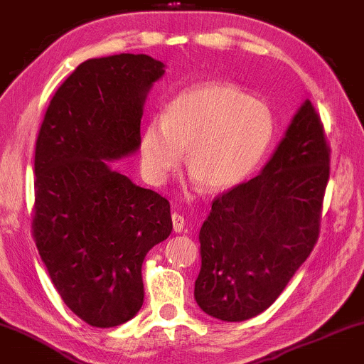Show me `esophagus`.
I'll list each match as a JSON object with an SVG mask.
<instances>
[{
  "label": "esophagus",
  "mask_w": 364,
  "mask_h": 364,
  "mask_svg": "<svg viewBox=\"0 0 364 364\" xmlns=\"http://www.w3.org/2000/svg\"><path fill=\"white\" fill-rule=\"evenodd\" d=\"M171 220H173V229L174 232H181L183 227H185V217L181 213L173 212L171 213Z\"/></svg>",
  "instance_id": "1"
}]
</instances>
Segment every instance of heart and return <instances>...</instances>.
<instances>
[{
  "label": "heart",
  "instance_id": "1",
  "mask_svg": "<svg viewBox=\"0 0 364 364\" xmlns=\"http://www.w3.org/2000/svg\"><path fill=\"white\" fill-rule=\"evenodd\" d=\"M269 107L224 82L198 85L174 96L163 118L151 120L140 135L146 176L161 185L186 166L207 191L222 193L251 176L274 139Z\"/></svg>",
  "mask_w": 364,
  "mask_h": 364
}]
</instances>
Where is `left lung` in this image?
<instances>
[{
    "mask_svg": "<svg viewBox=\"0 0 364 364\" xmlns=\"http://www.w3.org/2000/svg\"><path fill=\"white\" fill-rule=\"evenodd\" d=\"M329 163L321 117L307 100L264 169L212 201L195 282L205 314L242 322L278 299L318 240Z\"/></svg>",
    "mask_w": 364,
    "mask_h": 364,
    "instance_id": "1",
    "label": "left lung"
}]
</instances>
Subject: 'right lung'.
I'll return each instance as SVG.
<instances>
[{
    "label": "right lung",
    "instance_id": "1",
    "mask_svg": "<svg viewBox=\"0 0 364 364\" xmlns=\"http://www.w3.org/2000/svg\"><path fill=\"white\" fill-rule=\"evenodd\" d=\"M163 74L146 54L86 60L52 96L35 142L33 240L60 299L93 327L139 312L142 262L173 230L169 201L107 163L139 149Z\"/></svg>",
    "mask_w": 364,
    "mask_h": 364
}]
</instances>
